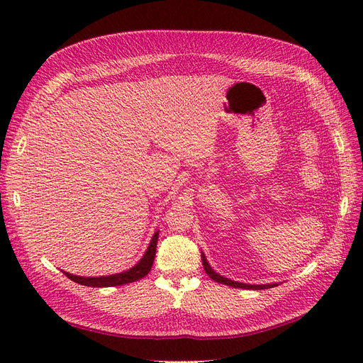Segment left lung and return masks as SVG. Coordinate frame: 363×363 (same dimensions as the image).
Listing matches in <instances>:
<instances>
[{
	"label": "left lung",
	"mask_w": 363,
	"mask_h": 363,
	"mask_svg": "<svg viewBox=\"0 0 363 363\" xmlns=\"http://www.w3.org/2000/svg\"><path fill=\"white\" fill-rule=\"evenodd\" d=\"M203 257V267H204V271L208 277H211L212 280L218 281V283H223V284H227V286H233V288H242V289H268V288H274L277 286V284H245V283H238V281H232L228 280L223 276H219V274H216L211 267H208V263L204 257V255L201 256Z\"/></svg>",
	"instance_id": "8db88e82"
}]
</instances>
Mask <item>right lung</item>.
<instances>
[{
    "mask_svg": "<svg viewBox=\"0 0 363 363\" xmlns=\"http://www.w3.org/2000/svg\"><path fill=\"white\" fill-rule=\"evenodd\" d=\"M157 238H159V232H156L155 236H152L144 257L140 259V262L136 267H133L128 271H124L121 274H113V276H106V277H79V276H72V274H69V272H63V274L75 283H80V284H83V286H92V288L121 286V284L140 280L142 277H145L150 272V269L152 267V262H155Z\"/></svg>",
    "mask_w": 363,
    "mask_h": 363,
    "instance_id": "right-lung-1",
    "label": "right lung"
}]
</instances>
